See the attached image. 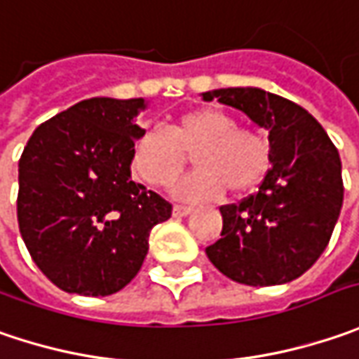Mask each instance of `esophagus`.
<instances>
[{
	"label": "esophagus",
	"mask_w": 359,
	"mask_h": 359,
	"mask_svg": "<svg viewBox=\"0 0 359 359\" xmlns=\"http://www.w3.org/2000/svg\"><path fill=\"white\" fill-rule=\"evenodd\" d=\"M193 212V209L191 207H184V205H175L172 207V215L175 217H187V215H191Z\"/></svg>",
	"instance_id": "34e87169"
}]
</instances>
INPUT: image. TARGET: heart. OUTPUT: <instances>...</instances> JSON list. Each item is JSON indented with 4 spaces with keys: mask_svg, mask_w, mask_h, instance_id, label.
Masks as SVG:
<instances>
[{
    "mask_svg": "<svg viewBox=\"0 0 359 359\" xmlns=\"http://www.w3.org/2000/svg\"><path fill=\"white\" fill-rule=\"evenodd\" d=\"M195 152L196 168L180 182L175 195L182 201H210L225 193L241 195L261 182L271 164L267 136L223 108H193L168 124L136 136L130 149L134 177L152 189H168L182 175Z\"/></svg>",
    "mask_w": 359,
    "mask_h": 359,
    "instance_id": "obj_1",
    "label": "heart"
}]
</instances>
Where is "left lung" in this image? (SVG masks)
<instances>
[{
	"instance_id": "1",
	"label": "left lung",
	"mask_w": 359,
	"mask_h": 359,
	"mask_svg": "<svg viewBox=\"0 0 359 359\" xmlns=\"http://www.w3.org/2000/svg\"><path fill=\"white\" fill-rule=\"evenodd\" d=\"M269 130L271 168L257 195L223 205L221 239L207 257L229 279L265 287L304 275L332 239L344 203L339 152L295 102L259 88L205 92Z\"/></svg>"
}]
</instances>
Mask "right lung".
I'll return each instance as SVG.
<instances>
[{
  "label": "right lung",
  "instance_id": "right-lung-1",
  "mask_svg": "<svg viewBox=\"0 0 359 359\" xmlns=\"http://www.w3.org/2000/svg\"><path fill=\"white\" fill-rule=\"evenodd\" d=\"M142 98H90L39 124L20 158L18 223L34 263L80 295L126 287L172 205L130 179Z\"/></svg>",
  "mask_w": 359,
  "mask_h": 359
}]
</instances>
